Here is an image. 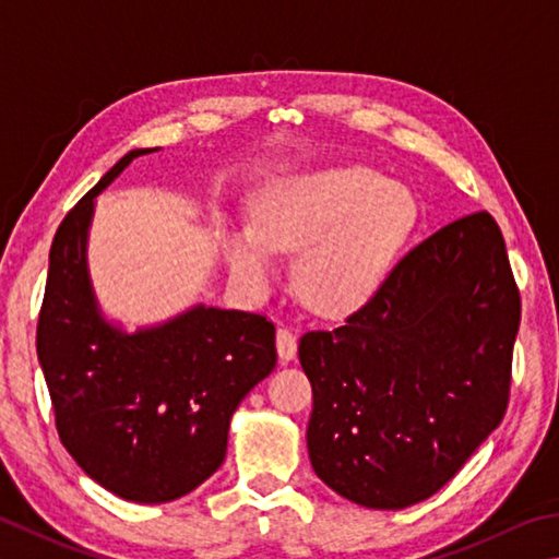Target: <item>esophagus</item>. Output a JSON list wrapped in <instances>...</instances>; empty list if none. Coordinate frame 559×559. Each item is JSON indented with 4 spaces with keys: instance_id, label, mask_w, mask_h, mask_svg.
<instances>
[{
    "instance_id": "34e87169",
    "label": "esophagus",
    "mask_w": 559,
    "mask_h": 559,
    "mask_svg": "<svg viewBox=\"0 0 559 559\" xmlns=\"http://www.w3.org/2000/svg\"><path fill=\"white\" fill-rule=\"evenodd\" d=\"M276 349H278L281 361H290L293 357H296L298 337L288 328H278V332H276Z\"/></svg>"
}]
</instances>
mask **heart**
I'll list each match as a JSON object with an SVG mask.
<instances>
[{"label": "heart", "mask_w": 559, "mask_h": 559, "mask_svg": "<svg viewBox=\"0 0 559 559\" xmlns=\"http://www.w3.org/2000/svg\"><path fill=\"white\" fill-rule=\"evenodd\" d=\"M418 222L408 190L369 166H334L273 186L253 227L229 239L231 273L266 290L276 249H302L296 283L310 308L344 314L361 308L385 278Z\"/></svg>", "instance_id": "b5f03b06"}]
</instances>
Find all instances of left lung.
Segmentation results:
<instances>
[{
    "label": "left lung",
    "mask_w": 559,
    "mask_h": 559,
    "mask_svg": "<svg viewBox=\"0 0 559 559\" xmlns=\"http://www.w3.org/2000/svg\"><path fill=\"white\" fill-rule=\"evenodd\" d=\"M519 324L489 212L435 231L342 328L300 337L314 474L367 509L430 499L503 420Z\"/></svg>",
    "instance_id": "left-lung-1"
}]
</instances>
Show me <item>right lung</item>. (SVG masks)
Wrapping results in <instances>:
<instances>
[{
  "instance_id": "right-lung-1",
  "label": "right lung",
  "mask_w": 559,
  "mask_h": 559,
  "mask_svg": "<svg viewBox=\"0 0 559 559\" xmlns=\"http://www.w3.org/2000/svg\"><path fill=\"white\" fill-rule=\"evenodd\" d=\"M151 151L119 158L60 222L36 330L60 442L90 479L134 503L176 501L210 479L237 405L276 367L263 314L200 302L136 332L103 314L87 269L95 198Z\"/></svg>"
}]
</instances>
